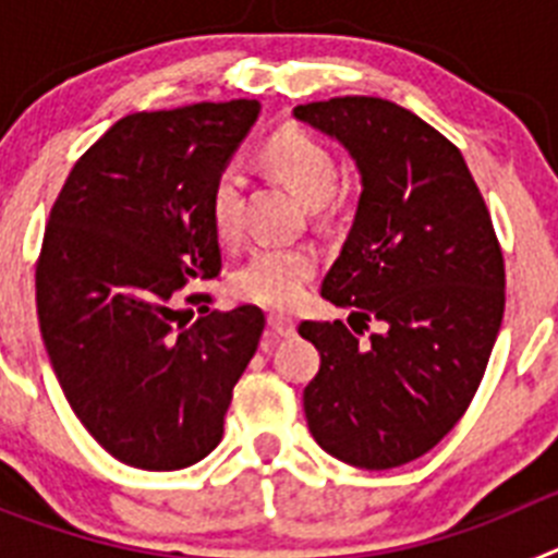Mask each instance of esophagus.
Returning a JSON list of instances; mask_svg holds the SVG:
<instances>
[{
	"instance_id": "1",
	"label": "esophagus",
	"mask_w": 558,
	"mask_h": 558,
	"mask_svg": "<svg viewBox=\"0 0 558 558\" xmlns=\"http://www.w3.org/2000/svg\"><path fill=\"white\" fill-rule=\"evenodd\" d=\"M268 327L274 335H282V338H290V335H295V318H290V315H282V313H270L268 315Z\"/></svg>"
}]
</instances>
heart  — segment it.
<instances>
[{
	"label": "heart",
	"instance_id": "b5f03b06",
	"mask_svg": "<svg viewBox=\"0 0 558 558\" xmlns=\"http://www.w3.org/2000/svg\"><path fill=\"white\" fill-rule=\"evenodd\" d=\"M265 156L284 184L310 206H322L338 186V159L310 133L293 128L279 131L265 147ZM243 186L240 165H226L211 186V223L226 240L243 223ZM315 265V251L307 245H263L234 270L231 293L259 307L288 310L304 295Z\"/></svg>",
	"mask_w": 558,
	"mask_h": 558
}]
</instances>
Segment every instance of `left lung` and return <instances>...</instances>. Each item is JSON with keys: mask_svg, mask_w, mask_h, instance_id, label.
Segmentation results:
<instances>
[{"mask_svg": "<svg viewBox=\"0 0 558 558\" xmlns=\"http://www.w3.org/2000/svg\"><path fill=\"white\" fill-rule=\"evenodd\" d=\"M343 145L360 201L322 295L384 329L369 343L343 322H304L322 368L304 388L322 450L360 470L416 461L456 427L481 386L506 307L495 226L461 150L379 97L295 106Z\"/></svg>", "mask_w": 558, "mask_h": 558, "instance_id": "left-lung-1", "label": "left lung"}]
</instances>
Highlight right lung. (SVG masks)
I'll use <instances>...</instances> for the list:
<instances>
[{
	"label": "right lung",
	"mask_w": 558,
	"mask_h": 558,
	"mask_svg": "<svg viewBox=\"0 0 558 558\" xmlns=\"http://www.w3.org/2000/svg\"><path fill=\"white\" fill-rule=\"evenodd\" d=\"M256 117V100L122 117L49 211L36 268L49 363L97 445L136 470L209 456L259 347V307H201L192 324L179 307L184 288L220 274L211 186Z\"/></svg>",
	"instance_id": "obj_1"
}]
</instances>
